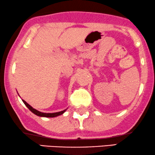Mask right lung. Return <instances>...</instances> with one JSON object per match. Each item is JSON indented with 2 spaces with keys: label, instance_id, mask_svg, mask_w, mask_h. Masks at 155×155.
<instances>
[{
  "label": "right lung",
  "instance_id": "add662e5",
  "mask_svg": "<svg viewBox=\"0 0 155 155\" xmlns=\"http://www.w3.org/2000/svg\"><path fill=\"white\" fill-rule=\"evenodd\" d=\"M22 101L24 102L25 106H26V107L28 108V109L30 110V111L32 112L33 114H35V115H37V116H41V117L54 118V117H56V116L61 115V114H63L65 111H66V109H65V110H63V111H59V112H56V113H43V112L39 111H37V109H34L33 107H31V106L29 104H27L26 101H25V100H23V99H22Z\"/></svg>",
  "mask_w": 155,
  "mask_h": 155
}]
</instances>
